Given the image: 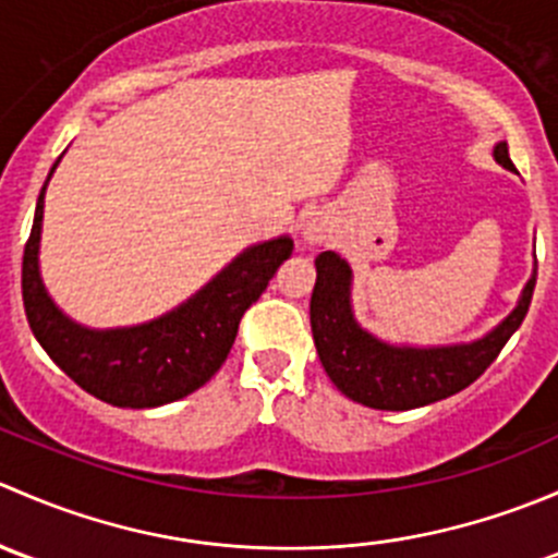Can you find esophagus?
<instances>
[{
  "mask_svg": "<svg viewBox=\"0 0 558 558\" xmlns=\"http://www.w3.org/2000/svg\"><path fill=\"white\" fill-rule=\"evenodd\" d=\"M326 223L318 221V218H311V221L305 223V232H302V240H305V245H320L326 240Z\"/></svg>",
  "mask_w": 558,
  "mask_h": 558,
  "instance_id": "1",
  "label": "esophagus"
}]
</instances>
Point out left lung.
<instances>
[{
	"instance_id": "1",
	"label": "left lung",
	"mask_w": 558,
	"mask_h": 558,
	"mask_svg": "<svg viewBox=\"0 0 558 558\" xmlns=\"http://www.w3.org/2000/svg\"><path fill=\"white\" fill-rule=\"evenodd\" d=\"M494 161L515 172L508 143L494 145ZM537 262L523 286L519 305L492 331L472 342L451 345H397L364 329L353 315V269L340 253L315 256V289L311 296V329L329 380L359 404L375 410H413L459 393L475 384L505 342L519 329L532 302Z\"/></svg>"
}]
</instances>
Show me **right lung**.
I'll return each mask as SVG.
<instances>
[{
    "label": "right lung",
    "instance_id": "right-lung-1",
    "mask_svg": "<svg viewBox=\"0 0 558 558\" xmlns=\"http://www.w3.org/2000/svg\"><path fill=\"white\" fill-rule=\"evenodd\" d=\"M61 161V156H59ZM56 161L48 180L53 178ZM45 180L24 251V307L37 342L83 391L116 408H159L205 386L227 362L240 318L262 296L294 240L280 234L245 247L196 294L137 326L88 329L61 311L39 275Z\"/></svg>",
    "mask_w": 558,
    "mask_h": 558
}]
</instances>
